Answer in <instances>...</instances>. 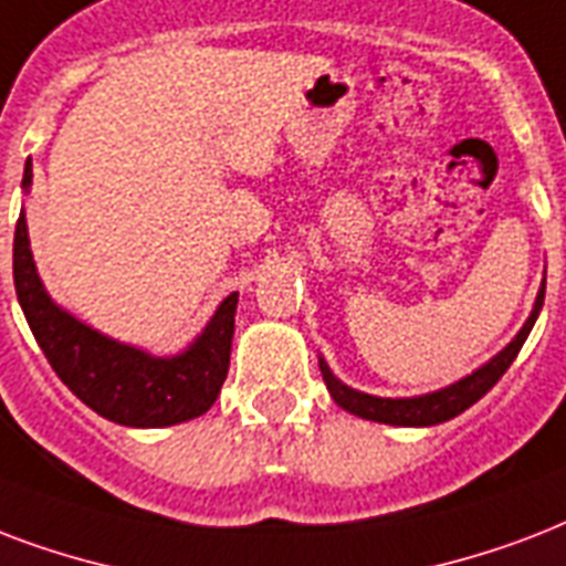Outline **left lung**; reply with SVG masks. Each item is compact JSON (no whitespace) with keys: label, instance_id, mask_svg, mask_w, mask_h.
<instances>
[{"label":"left lung","instance_id":"1","mask_svg":"<svg viewBox=\"0 0 566 566\" xmlns=\"http://www.w3.org/2000/svg\"><path fill=\"white\" fill-rule=\"evenodd\" d=\"M543 295H546V283L537 292V301H534V310L528 315V322L523 324V331L516 333V339L507 345L505 352H499L488 366H481L479 371H472L470 378L458 380L451 387L440 389V392H431V396L419 398H378L366 396V392H357V389L345 387L343 380H336L327 369V363L318 360V369H322V378L331 389V396L336 405L348 410L354 416H363V419H371V422L384 424H405V428H419V424H437L446 422V419H454L458 413H463L467 407H472L481 396H488L490 389L496 387L499 378L511 369V363L516 360V354L523 348V343L528 339L534 322H537V313L543 306Z\"/></svg>","mask_w":566,"mask_h":566}]
</instances>
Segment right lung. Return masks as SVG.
<instances>
[{
    "mask_svg": "<svg viewBox=\"0 0 566 566\" xmlns=\"http://www.w3.org/2000/svg\"><path fill=\"white\" fill-rule=\"evenodd\" d=\"M32 182V165H25L23 186ZM14 289L25 322L67 389L91 410L129 428H161L206 413L221 392L230 369L235 304L230 295L218 306L186 354L159 360L129 345L91 331L73 315L52 304L43 292L29 251V230L20 214L14 230Z\"/></svg>",
    "mask_w": 566,
    "mask_h": 566,
    "instance_id": "1",
    "label": "right lung"
}]
</instances>
